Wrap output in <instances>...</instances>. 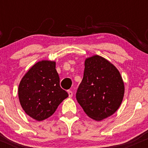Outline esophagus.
I'll use <instances>...</instances> for the list:
<instances>
[{
	"label": "esophagus",
	"instance_id": "1",
	"mask_svg": "<svg viewBox=\"0 0 148 148\" xmlns=\"http://www.w3.org/2000/svg\"><path fill=\"white\" fill-rule=\"evenodd\" d=\"M68 95H69V97L71 98L73 96V92L71 90H69L68 91Z\"/></svg>",
	"mask_w": 148,
	"mask_h": 148
}]
</instances>
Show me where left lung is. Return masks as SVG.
<instances>
[{
  "label": "left lung",
  "mask_w": 148,
  "mask_h": 148,
  "mask_svg": "<svg viewBox=\"0 0 148 148\" xmlns=\"http://www.w3.org/2000/svg\"><path fill=\"white\" fill-rule=\"evenodd\" d=\"M124 94L123 78L111 62L98 55L86 59L76 97L88 117L101 121L111 116L120 107Z\"/></svg>",
  "instance_id": "1"
}]
</instances>
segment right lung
Masks as SVG:
<instances>
[{"label": "right lung", "instance_id": "add662e5", "mask_svg": "<svg viewBox=\"0 0 148 148\" xmlns=\"http://www.w3.org/2000/svg\"><path fill=\"white\" fill-rule=\"evenodd\" d=\"M18 95L22 108L30 118L42 121L51 116L68 97L60 86L55 61H39L30 67L20 81Z\"/></svg>", "mask_w": 148, "mask_h": 148}]
</instances>
